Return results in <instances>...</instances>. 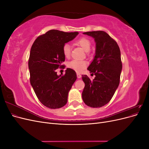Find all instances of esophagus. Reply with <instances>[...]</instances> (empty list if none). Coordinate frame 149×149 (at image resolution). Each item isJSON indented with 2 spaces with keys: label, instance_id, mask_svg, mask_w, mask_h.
<instances>
[{
  "label": "esophagus",
  "instance_id": "34e87169",
  "mask_svg": "<svg viewBox=\"0 0 149 149\" xmlns=\"http://www.w3.org/2000/svg\"><path fill=\"white\" fill-rule=\"evenodd\" d=\"M77 77H78V78H81V75L79 73H77Z\"/></svg>",
  "mask_w": 149,
  "mask_h": 149
}]
</instances>
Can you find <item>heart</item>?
<instances>
[{"label":"heart","mask_w":149,"mask_h":149,"mask_svg":"<svg viewBox=\"0 0 149 149\" xmlns=\"http://www.w3.org/2000/svg\"><path fill=\"white\" fill-rule=\"evenodd\" d=\"M75 43L77 45L81 47L85 52L88 53V52L91 49V42L90 40L86 37H82L78 40H76ZM62 52L65 58H69L71 56V47L69 44L66 43L65 44L63 47L62 48ZM88 65V62L85 60H72L68 64V67L70 69L73 70L77 73H81L86 68Z\"/></svg>","instance_id":"heart-1"}]
</instances>
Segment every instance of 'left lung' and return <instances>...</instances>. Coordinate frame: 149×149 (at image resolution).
<instances>
[{
    "mask_svg": "<svg viewBox=\"0 0 149 149\" xmlns=\"http://www.w3.org/2000/svg\"><path fill=\"white\" fill-rule=\"evenodd\" d=\"M94 38L96 55L88 68L92 81L87 75H82L85 84L82 97L84 102L91 107H101L109 102L120 82L122 65L120 51L115 40L104 31L84 32Z\"/></svg>",
    "mask_w": 149,
    "mask_h": 149,
    "instance_id": "left-lung-1",
    "label": "left lung"
}]
</instances>
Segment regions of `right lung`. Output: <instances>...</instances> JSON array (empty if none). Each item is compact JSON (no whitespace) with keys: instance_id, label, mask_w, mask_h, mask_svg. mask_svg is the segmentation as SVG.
I'll list each match as a JSON object with an SVG mask.
<instances>
[{"instance_id":"add662e5","label":"right lung","mask_w":149,"mask_h":149,"mask_svg":"<svg viewBox=\"0 0 149 149\" xmlns=\"http://www.w3.org/2000/svg\"><path fill=\"white\" fill-rule=\"evenodd\" d=\"M78 33L50 30L38 37L31 46L29 60L30 84L39 101L49 109L66 104L68 93L77 78L73 70L67 68L63 76L57 75L56 70L64 66L63 47Z\"/></svg>"}]
</instances>
